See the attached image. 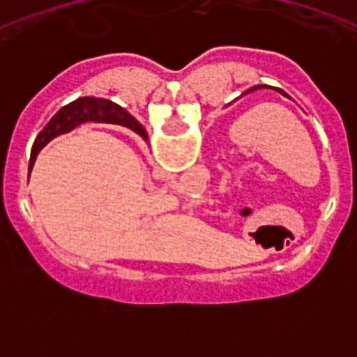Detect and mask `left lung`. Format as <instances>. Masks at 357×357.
<instances>
[{"label": "left lung", "instance_id": "left-lung-1", "mask_svg": "<svg viewBox=\"0 0 357 357\" xmlns=\"http://www.w3.org/2000/svg\"><path fill=\"white\" fill-rule=\"evenodd\" d=\"M263 87H270V89H273V91H277V93H280L282 94V96H286V93L282 89H279V87H272V85H254V87H250V89H247L245 91V94H248V93H252V91H257V89H263Z\"/></svg>", "mask_w": 357, "mask_h": 357}]
</instances>
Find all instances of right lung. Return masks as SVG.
I'll return each mask as SVG.
<instances>
[{"mask_svg": "<svg viewBox=\"0 0 357 357\" xmlns=\"http://www.w3.org/2000/svg\"><path fill=\"white\" fill-rule=\"evenodd\" d=\"M89 121L116 123V125L130 128L135 134L141 135L144 141H148V134L146 130H144L143 125H141L139 121H135L127 110L123 109V107H119L118 103L105 100V98L84 96L62 107V109L50 119L48 125L39 132V135L36 137V143H33V148H31L30 166H28V168H33V162H36L39 151L43 150L50 141L59 137L61 134H68V132H71L73 128H77L82 123Z\"/></svg>", "mask_w": 357, "mask_h": 357, "instance_id": "add662e5", "label": "right lung"}]
</instances>
